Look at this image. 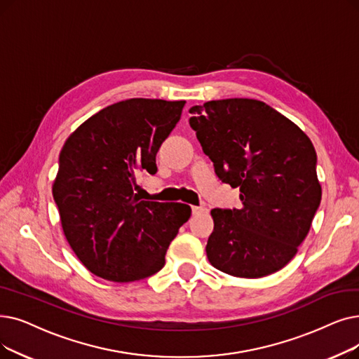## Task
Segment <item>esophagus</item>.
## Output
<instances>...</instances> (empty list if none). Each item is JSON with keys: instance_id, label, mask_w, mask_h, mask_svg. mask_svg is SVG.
Instances as JSON below:
<instances>
[{"instance_id": "obj_1", "label": "esophagus", "mask_w": 359, "mask_h": 359, "mask_svg": "<svg viewBox=\"0 0 359 359\" xmlns=\"http://www.w3.org/2000/svg\"><path fill=\"white\" fill-rule=\"evenodd\" d=\"M207 211V208H204V207H192V214L195 215V214H201V212H205Z\"/></svg>"}]
</instances>
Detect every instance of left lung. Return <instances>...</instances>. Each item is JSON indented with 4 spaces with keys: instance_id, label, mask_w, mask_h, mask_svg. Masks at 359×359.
<instances>
[{
    "instance_id": "8db88e82",
    "label": "left lung",
    "mask_w": 359,
    "mask_h": 359,
    "mask_svg": "<svg viewBox=\"0 0 359 359\" xmlns=\"http://www.w3.org/2000/svg\"><path fill=\"white\" fill-rule=\"evenodd\" d=\"M191 128L215 175L239 188L242 208L211 211V266L258 278L298 252L321 202L317 154L309 137L262 101L229 98L192 107Z\"/></svg>"
}]
</instances>
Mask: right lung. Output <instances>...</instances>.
Returning <instances> with one entry per match:
<instances>
[{
  "label": "right lung",
  "mask_w": 359,
  "mask_h": 359,
  "mask_svg": "<svg viewBox=\"0 0 359 359\" xmlns=\"http://www.w3.org/2000/svg\"><path fill=\"white\" fill-rule=\"evenodd\" d=\"M183 107L148 98L116 102L82 123L61 149L53 196L70 248L95 276L126 283L158 273L189 220V205L141 201L133 192L137 171H157L155 155Z\"/></svg>",
  "instance_id": "add662e5"
}]
</instances>
